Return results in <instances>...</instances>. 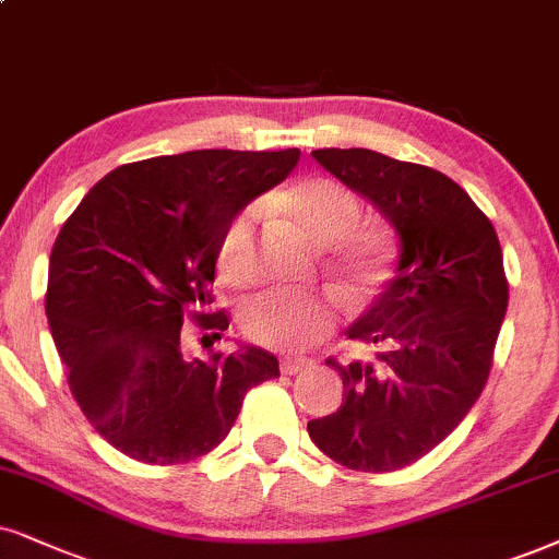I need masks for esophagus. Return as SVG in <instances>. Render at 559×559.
<instances>
[{
    "instance_id": "34e87169",
    "label": "esophagus",
    "mask_w": 559,
    "mask_h": 559,
    "mask_svg": "<svg viewBox=\"0 0 559 559\" xmlns=\"http://www.w3.org/2000/svg\"><path fill=\"white\" fill-rule=\"evenodd\" d=\"M307 364H312V361L304 356H286V358H281V371L292 377V373H299Z\"/></svg>"
}]
</instances>
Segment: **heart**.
Returning a JSON list of instances; mask_svg holds the SVG:
<instances>
[{
  "label": "heart",
  "mask_w": 559,
  "mask_h": 559,
  "mask_svg": "<svg viewBox=\"0 0 559 559\" xmlns=\"http://www.w3.org/2000/svg\"><path fill=\"white\" fill-rule=\"evenodd\" d=\"M309 242L330 247V267L341 275L350 299L366 296L390 278L394 250L381 229L358 227L361 206L343 182L307 178L265 201ZM218 273L229 284H247L255 267V211L245 209L224 229L216 252ZM245 335L273 350H299L335 328V301L322 294L267 292L250 299L239 314Z\"/></svg>",
  "instance_id": "obj_1"
}]
</instances>
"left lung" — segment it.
<instances>
[{
    "label": "left lung",
    "instance_id": "obj_1",
    "mask_svg": "<svg viewBox=\"0 0 559 559\" xmlns=\"http://www.w3.org/2000/svg\"><path fill=\"white\" fill-rule=\"evenodd\" d=\"M312 157L384 214L397 231L400 265L345 332L379 345V361L328 358L345 400L307 430L343 467L394 472L436 449L485 390L508 309L503 250L467 190L433 167L371 150Z\"/></svg>",
    "mask_w": 559,
    "mask_h": 559
}]
</instances>
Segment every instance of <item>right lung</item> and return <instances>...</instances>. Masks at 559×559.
I'll return each instance as SVG.
<instances>
[{
	"mask_svg": "<svg viewBox=\"0 0 559 559\" xmlns=\"http://www.w3.org/2000/svg\"><path fill=\"white\" fill-rule=\"evenodd\" d=\"M299 154L198 150L131 162L63 222L48 263V324L76 405L121 454L144 464L209 454L247 390L278 377V358L252 345L188 358L182 322L222 341L227 312H206L218 242Z\"/></svg>",
	"mask_w": 559,
	"mask_h": 559,
	"instance_id": "obj_1",
	"label": "right lung"
}]
</instances>
